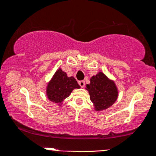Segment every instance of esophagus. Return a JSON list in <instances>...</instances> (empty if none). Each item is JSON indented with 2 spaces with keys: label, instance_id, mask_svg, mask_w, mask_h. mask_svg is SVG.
<instances>
[{
  "label": "esophagus",
  "instance_id": "esophagus-1",
  "mask_svg": "<svg viewBox=\"0 0 156 156\" xmlns=\"http://www.w3.org/2000/svg\"><path fill=\"white\" fill-rule=\"evenodd\" d=\"M78 84L79 85H80L82 88H83L84 85H85V83H84V80H81V81H79L78 82Z\"/></svg>",
  "mask_w": 156,
  "mask_h": 156
}]
</instances>
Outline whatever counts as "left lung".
Returning <instances> with one entry per match:
<instances>
[{
  "mask_svg": "<svg viewBox=\"0 0 156 156\" xmlns=\"http://www.w3.org/2000/svg\"><path fill=\"white\" fill-rule=\"evenodd\" d=\"M85 88L94 104V109L100 112L108 109L115 103L118 97V89L114 81L100 72L90 78V84Z\"/></svg>",
  "mask_w": 156,
  "mask_h": 156,
  "instance_id": "left-lung-1",
  "label": "left lung"
}]
</instances>
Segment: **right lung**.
<instances>
[{"label": "right lung", "instance_id": "add662e5", "mask_svg": "<svg viewBox=\"0 0 156 156\" xmlns=\"http://www.w3.org/2000/svg\"><path fill=\"white\" fill-rule=\"evenodd\" d=\"M80 88V85L73 76L68 77L67 73L59 68L47 84L46 94L50 101L60 106L73 89Z\"/></svg>", "mask_w": 156, "mask_h": 156}]
</instances>
